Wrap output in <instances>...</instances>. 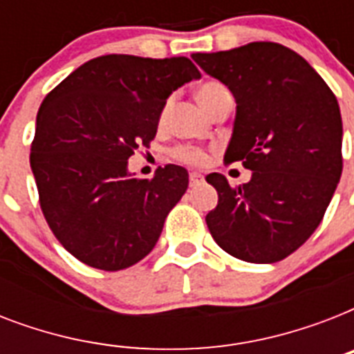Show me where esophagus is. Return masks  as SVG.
Returning <instances> with one entry per match:
<instances>
[{
	"instance_id": "1",
	"label": "esophagus",
	"mask_w": 354,
	"mask_h": 354,
	"mask_svg": "<svg viewBox=\"0 0 354 354\" xmlns=\"http://www.w3.org/2000/svg\"><path fill=\"white\" fill-rule=\"evenodd\" d=\"M202 182H204V176H202L200 172H191V174H189V185H191V187L200 185Z\"/></svg>"
}]
</instances>
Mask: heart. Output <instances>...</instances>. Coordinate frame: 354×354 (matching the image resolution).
Listing matches in <instances>:
<instances>
[{"mask_svg": "<svg viewBox=\"0 0 354 354\" xmlns=\"http://www.w3.org/2000/svg\"><path fill=\"white\" fill-rule=\"evenodd\" d=\"M224 90H226L224 84L216 82V80H209V82H204V84L196 90V97H198V102L202 104V108H204L216 93H221V91ZM172 156H174L178 161H183V163H189V165H204L205 160H207L202 150L193 149V147H178V149L172 150Z\"/></svg>", "mask_w": 354, "mask_h": 354, "instance_id": "obj_1", "label": "heart"}]
</instances>
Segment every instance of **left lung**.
I'll return each mask as SVG.
<instances>
[{
	"instance_id": "1",
	"label": "left lung",
	"mask_w": 354,
	"mask_h": 354,
	"mask_svg": "<svg viewBox=\"0 0 354 354\" xmlns=\"http://www.w3.org/2000/svg\"><path fill=\"white\" fill-rule=\"evenodd\" d=\"M191 57L235 97L224 160L252 171L239 187L218 172L205 176L218 193L207 227L233 257L277 263L316 232L340 182L338 101L313 66L281 44L252 41Z\"/></svg>"
}]
</instances>
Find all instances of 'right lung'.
Masks as SVG:
<instances>
[{
    "instance_id": "1",
    "label": "right lung",
    "mask_w": 354,
    "mask_h": 354,
    "mask_svg": "<svg viewBox=\"0 0 354 354\" xmlns=\"http://www.w3.org/2000/svg\"><path fill=\"white\" fill-rule=\"evenodd\" d=\"M193 79L200 71L185 57L104 55L41 102L30 145L41 213L58 242L91 268L118 272L147 257L187 191L183 167L139 180L128 158L149 147L169 95Z\"/></svg>"
}]
</instances>
